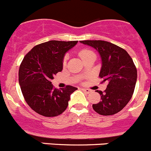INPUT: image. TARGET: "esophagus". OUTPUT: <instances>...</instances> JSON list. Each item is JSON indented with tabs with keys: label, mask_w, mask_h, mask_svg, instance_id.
Here are the masks:
<instances>
[{
	"label": "esophagus",
	"mask_w": 151,
	"mask_h": 151,
	"mask_svg": "<svg viewBox=\"0 0 151 151\" xmlns=\"http://www.w3.org/2000/svg\"><path fill=\"white\" fill-rule=\"evenodd\" d=\"M81 90H82L83 91H84V93H91V90H90V89H87V88H81Z\"/></svg>",
	"instance_id": "obj_1"
}]
</instances>
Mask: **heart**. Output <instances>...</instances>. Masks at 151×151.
Masks as SVG:
<instances>
[{"mask_svg": "<svg viewBox=\"0 0 151 151\" xmlns=\"http://www.w3.org/2000/svg\"><path fill=\"white\" fill-rule=\"evenodd\" d=\"M78 54H79L80 58H81L82 60H84V58H87L88 55H91V54H94V52H92L91 50H87V49H83V50H80ZM66 60H67V56L64 58V64H65Z\"/></svg>", "mask_w": 151, "mask_h": 151, "instance_id": "obj_1", "label": "heart"}]
</instances>
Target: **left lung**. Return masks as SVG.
I'll return each instance as SVG.
<instances>
[{
    "label": "left lung",
    "instance_id": "left-lung-1",
    "mask_svg": "<svg viewBox=\"0 0 151 151\" xmlns=\"http://www.w3.org/2000/svg\"><path fill=\"white\" fill-rule=\"evenodd\" d=\"M96 49L101 58L99 77L107 83L101 95V101L93 104L96 113L110 116L121 111L131 99L137 79V70L133 59L126 50L108 41H80Z\"/></svg>",
    "mask_w": 151,
    "mask_h": 151
}]
</instances>
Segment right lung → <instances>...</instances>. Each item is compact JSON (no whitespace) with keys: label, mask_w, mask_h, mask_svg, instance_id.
Masks as SVG:
<instances>
[{"label":"right lung","mask_w":151,"mask_h":151,"mask_svg":"<svg viewBox=\"0 0 151 151\" xmlns=\"http://www.w3.org/2000/svg\"><path fill=\"white\" fill-rule=\"evenodd\" d=\"M78 41H50L36 45L24 56L18 81L26 102L35 112L46 117L61 114L67 109L70 95L76 87L67 85L55 89L51 80L63 69L65 53Z\"/></svg>","instance_id":"add662e5"}]
</instances>
